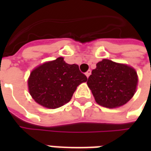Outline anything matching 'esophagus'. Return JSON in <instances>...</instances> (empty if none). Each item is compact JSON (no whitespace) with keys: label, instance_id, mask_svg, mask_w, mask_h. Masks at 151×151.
I'll return each instance as SVG.
<instances>
[{"label":"esophagus","instance_id":"obj_1","mask_svg":"<svg viewBox=\"0 0 151 151\" xmlns=\"http://www.w3.org/2000/svg\"><path fill=\"white\" fill-rule=\"evenodd\" d=\"M91 70H90V69H89L88 71H87V72L86 73V76L87 78H89V77H90V75H91Z\"/></svg>","mask_w":151,"mask_h":151}]
</instances>
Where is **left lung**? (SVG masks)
<instances>
[{"mask_svg": "<svg viewBox=\"0 0 151 151\" xmlns=\"http://www.w3.org/2000/svg\"><path fill=\"white\" fill-rule=\"evenodd\" d=\"M135 69L124 64L104 59L96 64L87 85L96 103L108 108L125 104L135 94L137 85Z\"/></svg>", "mask_w": 151, "mask_h": 151, "instance_id": "8db88e82", "label": "left lung"}]
</instances>
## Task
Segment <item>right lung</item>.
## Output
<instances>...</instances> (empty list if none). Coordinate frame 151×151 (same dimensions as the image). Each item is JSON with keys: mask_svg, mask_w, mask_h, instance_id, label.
<instances>
[{"mask_svg": "<svg viewBox=\"0 0 151 151\" xmlns=\"http://www.w3.org/2000/svg\"><path fill=\"white\" fill-rule=\"evenodd\" d=\"M86 81L78 65H69L63 57H58L31 73L28 88L37 104L54 109L69 102L78 85Z\"/></svg>", "mask_w": 151, "mask_h": 151, "instance_id": "add662e5", "label": "right lung"}]
</instances>
